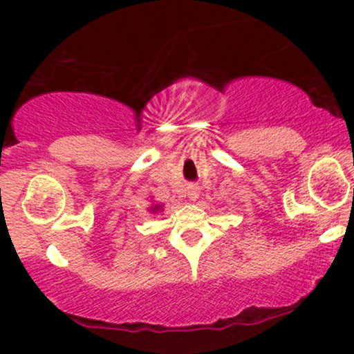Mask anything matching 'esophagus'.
<instances>
[{
  "label": "esophagus",
  "mask_w": 354,
  "mask_h": 354,
  "mask_svg": "<svg viewBox=\"0 0 354 354\" xmlns=\"http://www.w3.org/2000/svg\"><path fill=\"white\" fill-rule=\"evenodd\" d=\"M187 196L192 201H195L200 196V188L196 185H190V187H188V190H187Z\"/></svg>",
  "instance_id": "obj_1"
}]
</instances>
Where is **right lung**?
<instances>
[{
    "mask_svg": "<svg viewBox=\"0 0 354 354\" xmlns=\"http://www.w3.org/2000/svg\"><path fill=\"white\" fill-rule=\"evenodd\" d=\"M159 208H160V205H154L153 208H151V211H154V213H156V211H158Z\"/></svg>",
    "mask_w": 354,
    "mask_h": 354,
    "instance_id": "obj_1",
    "label": "right lung"
}]
</instances>
